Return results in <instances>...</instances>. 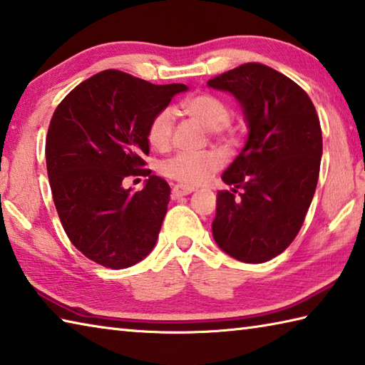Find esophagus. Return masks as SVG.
I'll return each instance as SVG.
<instances>
[{
	"label": "esophagus",
	"mask_w": 365,
	"mask_h": 365,
	"mask_svg": "<svg viewBox=\"0 0 365 365\" xmlns=\"http://www.w3.org/2000/svg\"><path fill=\"white\" fill-rule=\"evenodd\" d=\"M193 191H195V188L183 187V185H175V187L172 188V200H178V197H182V196L191 195Z\"/></svg>",
	"instance_id": "esophagus-1"
}]
</instances>
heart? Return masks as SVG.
Segmentation results:
<instances>
[{
  "label": "heart",
  "mask_w": 365,
  "mask_h": 365,
  "mask_svg": "<svg viewBox=\"0 0 365 365\" xmlns=\"http://www.w3.org/2000/svg\"><path fill=\"white\" fill-rule=\"evenodd\" d=\"M183 115L196 119L205 125L212 137L228 135V123L231 119L230 105L220 97L209 92H200L191 97L183 98L178 103ZM175 116L170 108H164L151 118L148 124V142L158 150L170 147L174 138ZM222 158L215 151H180L161 163V172L182 185L195 187L209 180L212 174L220 169Z\"/></svg>",
  "instance_id": "heart-1"
}]
</instances>
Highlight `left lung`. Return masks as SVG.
Listing matches in <instances>:
<instances>
[{
    "label": "left lung",
    "mask_w": 365,
    "mask_h": 365,
    "mask_svg": "<svg viewBox=\"0 0 365 365\" xmlns=\"http://www.w3.org/2000/svg\"><path fill=\"white\" fill-rule=\"evenodd\" d=\"M207 84L231 92L249 124L246 147L222 175L233 188L218 191L212 235L236 260L268 262L292 244L313 201L319 118L307 92L268 65L242 63Z\"/></svg>",
    "instance_id": "8db88e82"
}]
</instances>
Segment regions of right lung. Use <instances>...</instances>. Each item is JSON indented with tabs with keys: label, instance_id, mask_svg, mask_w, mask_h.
<instances>
[{
	"label": "right lung",
	"instance_id": "right-lung-1",
	"mask_svg": "<svg viewBox=\"0 0 365 365\" xmlns=\"http://www.w3.org/2000/svg\"><path fill=\"white\" fill-rule=\"evenodd\" d=\"M185 84H151L119 70H103L78 84L57 105L46 137V165L62 227L83 255L123 269L155 247L170 188L150 175L148 124ZM148 176L134 195L128 176Z\"/></svg>",
	"mask_w": 365,
	"mask_h": 365
}]
</instances>
